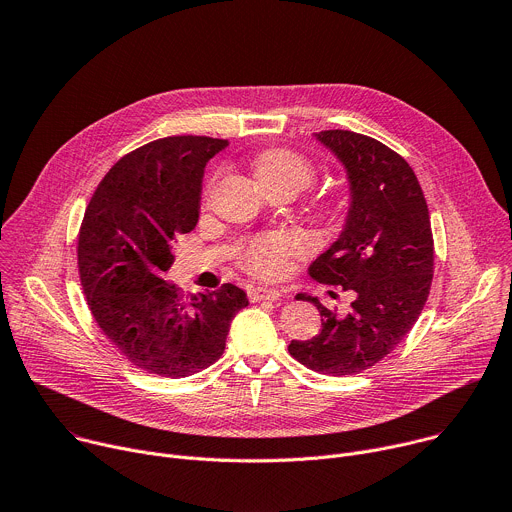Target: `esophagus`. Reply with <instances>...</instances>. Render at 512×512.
<instances>
[{"mask_svg":"<svg viewBox=\"0 0 512 512\" xmlns=\"http://www.w3.org/2000/svg\"><path fill=\"white\" fill-rule=\"evenodd\" d=\"M283 296V291L277 287H251L249 289V300L251 302H261V300H279Z\"/></svg>","mask_w":512,"mask_h":512,"instance_id":"esophagus-1","label":"esophagus"}]
</instances>
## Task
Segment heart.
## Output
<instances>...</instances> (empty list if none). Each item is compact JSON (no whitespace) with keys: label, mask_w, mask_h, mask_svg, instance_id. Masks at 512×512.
I'll list each match as a JSON object with an SVG mask.
<instances>
[{"label":"heart","mask_w":512,"mask_h":512,"mask_svg":"<svg viewBox=\"0 0 512 512\" xmlns=\"http://www.w3.org/2000/svg\"><path fill=\"white\" fill-rule=\"evenodd\" d=\"M255 176L261 186H289L302 190L314 180V166L298 152L271 148L257 158ZM306 251L308 241L298 233H267L251 239L243 247L241 263L257 275L275 277L289 267L291 259L304 255Z\"/></svg>","instance_id":"b5f03b06"}]
</instances>
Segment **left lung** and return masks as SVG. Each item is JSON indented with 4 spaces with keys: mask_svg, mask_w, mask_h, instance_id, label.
I'll return each instance as SVG.
<instances>
[{
    "mask_svg": "<svg viewBox=\"0 0 512 512\" xmlns=\"http://www.w3.org/2000/svg\"><path fill=\"white\" fill-rule=\"evenodd\" d=\"M314 139L344 168L348 210L338 239L312 263L310 275L350 289L354 302L338 314L298 294L318 308L322 330L287 348L308 369L342 377L375 367L417 322L433 277V237L423 190L399 154L344 129Z\"/></svg>",
    "mask_w": 512,
    "mask_h": 512,
    "instance_id": "left-lung-1",
    "label": "left lung"
}]
</instances>
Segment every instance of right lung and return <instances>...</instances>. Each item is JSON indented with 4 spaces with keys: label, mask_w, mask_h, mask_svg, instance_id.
<instances>
[{
    "label": "right lung",
    "mask_w": 512,
    "mask_h": 512,
    "mask_svg": "<svg viewBox=\"0 0 512 512\" xmlns=\"http://www.w3.org/2000/svg\"><path fill=\"white\" fill-rule=\"evenodd\" d=\"M227 139L176 135L121 158L95 190L79 235V273L103 334L137 369L182 379L221 358L249 306L225 283L182 298L166 273L174 245L198 223L206 162Z\"/></svg>",
    "instance_id": "1"
}]
</instances>
